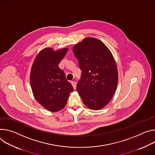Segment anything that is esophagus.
<instances>
[{"label": "esophagus", "instance_id": "1", "mask_svg": "<svg viewBox=\"0 0 155 155\" xmlns=\"http://www.w3.org/2000/svg\"><path fill=\"white\" fill-rule=\"evenodd\" d=\"M71 84H72V85H73V89H74V90H76V82L72 81V82H71Z\"/></svg>", "mask_w": 155, "mask_h": 155}]
</instances>
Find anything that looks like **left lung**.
<instances>
[{
	"label": "left lung",
	"mask_w": 155,
	"mask_h": 155,
	"mask_svg": "<svg viewBox=\"0 0 155 155\" xmlns=\"http://www.w3.org/2000/svg\"><path fill=\"white\" fill-rule=\"evenodd\" d=\"M73 51L82 71L76 90L87 108L100 110L110 101L116 90L118 73L114 58L106 45L94 38L75 44Z\"/></svg>",
	"instance_id": "1"
}]
</instances>
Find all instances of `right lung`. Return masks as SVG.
<instances>
[{
    "mask_svg": "<svg viewBox=\"0 0 155 155\" xmlns=\"http://www.w3.org/2000/svg\"><path fill=\"white\" fill-rule=\"evenodd\" d=\"M68 50V48L55 51L46 47L39 51L32 65L30 84L32 94L39 104L50 111L62 110L73 91L72 85L58 67Z\"/></svg>",
    "mask_w": 155,
    "mask_h": 155,
    "instance_id": "obj_1",
    "label": "right lung"
}]
</instances>
